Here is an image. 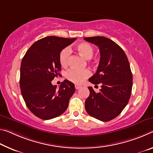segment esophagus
Instances as JSON below:
<instances>
[{
	"label": "esophagus",
	"mask_w": 153,
	"mask_h": 153,
	"mask_svg": "<svg viewBox=\"0 0 153 153\" xmlns=\"http://www.w3.org/2000/svg\"><path fill=\"white\" fill-rule=\"evenodd\" d=\"M80 87H81V86L79 85V84H75V88H76V90L79 89V88H80Z\"/></svg>",
	"instance_id": "34e87169"
}]
</instances>
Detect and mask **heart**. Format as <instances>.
<instances>
[{
  "instance_id": "obj_1",
  "label": "heart",
  "mask_w": 153,
  "mask_h": 153,
  "mask_svg": "<svg viewBox=\"0 0 153 153\" xmlns=\"http://www.w3.org/2000/svg\"><path fill=\"white\" fill-rule=\"evenodd\" d=\"M76 50L79 55L86 60H89L93 56L94 49L91 44L86 42H81L76 46ZM70 50L69 48H64L59 54V62L62 67L67 68L69 65L70 56ZM91 73L88 69H75L69 70L66 74L67 78L69 81L76 84H80L84 79L91 76Z\"/></svg>"
}]
</instances>
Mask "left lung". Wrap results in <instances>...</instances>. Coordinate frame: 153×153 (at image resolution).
<instances>
[{"label":"left lung","mask_w":153,"mask_h":153,"mask_svg":"<svg viewBox=\"0 0 153 153\" xmlns=\"http://www.w3.org/2000/svg\"><path fill=\"white\" fill-rule=\"evenodd\" d=\"M84 39L97 46L101 56L97 70L88 81L101 88L97 93L88 87L85 109L89 115L107 122L119 115L129 102L133 86L130 65L123 50L110 39L97 36Z\"/></svg>","instance_id":"obj_1"}]
</instances>
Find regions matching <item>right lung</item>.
Returning a JSON list of instances; mask_svg holds the SVG:
<instances>
[{
	"instance_id": "obj_1",
	"label": "right lung",
	"mask_w": 153,
	"mask_h": 153,
	"mask_svg": "<svg viewBox=\"0 0 153 153\" xmlns=\"http://www.w3.org/2000/svg\"><path fill=\"white\" fill-rule=\"evenodd\" d=\"M76 38L49 36L30 46L22 60L20 86L26 105L34 115L50 120L62 114L75 92L74 84L65 79L59 88L52 81L59 75V54Z\"/></svg>"
}]
</instances>
